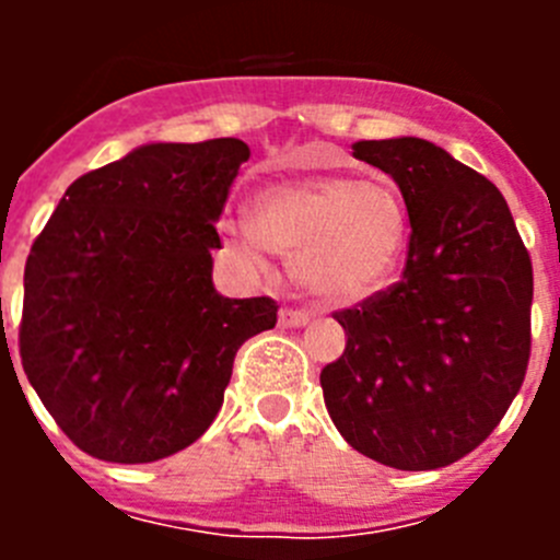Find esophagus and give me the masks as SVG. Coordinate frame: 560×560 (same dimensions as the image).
I'll return each instance as SVG.
<instances>
[{
	"mask_svg": "<svg viewBox=\"0 0 560 560\" xmlns=\"http://www.w3.org/2000/svg\"><path fill=\"white\" fill-rule=\"evenodd\" d=\"M311 316L305 314V311H296V308H283L280 311V325L283 328H303V325H308Z\"/></svg>",
	"mask_w": 560,
	"mask_h": 560,
	"instance_id": "1",
	"label": "esophagus"
}]
</instances>
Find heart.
<instances>
[{
	"mask_svg": "<svg viewBox=\"0 0 560 560\" xmlns=\"http://www.w3.org/2000/svg\"><path fill=\"white\" fill-rule=\"evenodd\" d=\"M237 255L264 264L266 249L294 257L296 280L325 303H359L387 285L409 237L398 190L350 176H311L266 187L255 219L224 221Z\"/></svg>",
	"mask_w": 560,
	"mask_h": 560,
	"instance_id": "1",
	"label": "heart"
}]
</instances>
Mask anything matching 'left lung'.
Returning <instances> with one entry per match:
<instances>
[{
  "label": "left lung",
  "mask_w": 560,
  "mask_h": 560,
  "mask_svg": "<svg viewBox=\"0 0 560 560\" xmlns=\"http://www.w3.org/2000/svg\"><path fill=\"white\" fill-rule=\"evenodd\" d=\"M409 212L407 269L336 311L345 353L319 375L334 427L398 471H432L482 443L530 361L533 264L508 201L482 173L418 137L361 140Z\"/></svg>",
  "instance_id": "obj_1"
}]
</instances>
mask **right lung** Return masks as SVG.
Segmentation results:
<instances>
[{"label":"right lung","instance_id":"1","mask_svg":"<svg viewBox=\"0 0 560 560\" xmlns=\"http://www.w3.org/2000/svg\"><path fill=\"white\" fill-rule=\"evenodd\" d=\"M249 145L151 142L67 187L24 266L19 353L47 412L106 463L201 438L237 348L275 328L269 296L212 285L215 221Z\"/></svg>","mask_w":560,"mask_h":560}]
</instances>
